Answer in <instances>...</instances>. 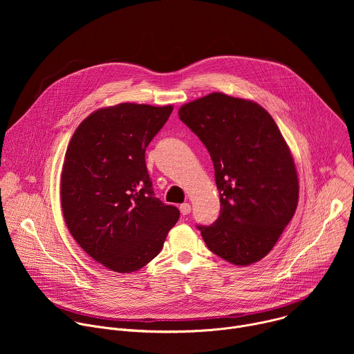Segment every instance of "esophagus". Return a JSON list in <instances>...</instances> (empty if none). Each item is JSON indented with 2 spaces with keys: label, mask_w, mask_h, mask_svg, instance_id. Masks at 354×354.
I'll use <instances>...</instances> for the list:
<instances>
[{
  "label": "esophagus",
  "mask_w": 354,
  "mask_h": 354,
  "mask_svg": "<svg viewBox=\"0 0 354 354\" xmlns=\"http://www.w3.org/2000/svg\"><path fill=\"white\" fill-rule=\"evenodd\" d=\"M179 210L182 213V216H187L190 213V205L189 203H183L179 206Z\"/></svg>",
  "instance_id": "obj_1"
}]
</instances>
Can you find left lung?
I'll use <instances>...</instances> for the list:
<instances>
[{
	"instance_id": "left-lung-1",
	"label": "left lung",
	"mask_w": 354,
	"mask_h": 354,
	"mask_svg": "<svg viewBox=\"0 0 354 354\" xmlns=\"http://www.w3.org/2000/svg\"><path fill=\"white\" fill-rule=\"evenodd\" d=\"M209 149L221 210L197 225L207 248L236 266L265 258L292 218L298 176L273 118L252 100L213 92L179 109Z\"/></svg>"
}]
</instances>
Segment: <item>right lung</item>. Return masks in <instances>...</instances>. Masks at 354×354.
<instances>
[{"label": "right lung", "instance_id": "right-lung-1", "mask_svg": "<svg viewBox=\"0 0 354 354\" xmlns=\"http://www.w3.org/2000/svg\"><path fill=\"white\" fill-rule=\"evenodd\" d=\"M174 106L119 104L91 113L66 151L60 197L68 231L86 254L118 273L153 261L179 220L154 196L145 148Z\"/></svg>", "mask_w": 354, "mask_h": 354}]
</instances>
